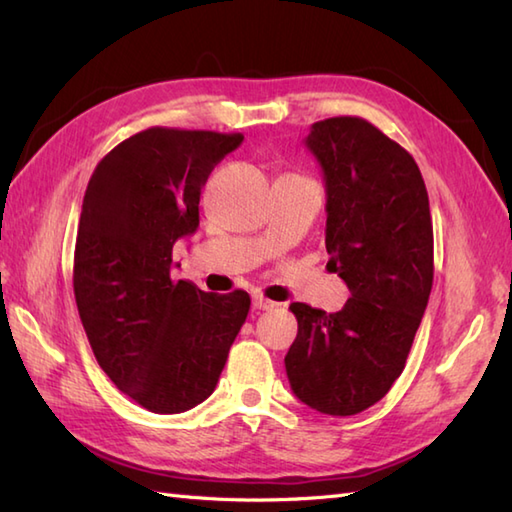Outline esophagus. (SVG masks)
Wrapping results in <instances>:
<instances>
[{
	"mask_svg": "<svg viewBox=\"0 0 512 512\" xmlns=\"http://www.w3.org/2000/svg\"><path fill=\"white\" fill-rule=\"evenodd\" d=\"M253 308L255 310H273L275 308V301H270L262 295H253Z\"/></svg>",
	"mask_w": 512,
	"mask_h": 512,
	"instance_id": "34e87169",
	"label": "esophagus"
}]
</instances>
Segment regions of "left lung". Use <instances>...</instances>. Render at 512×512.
<instances>
[{"label":"left lung","instance_id":"1","mask_svg":"<svg viewBox=\"0 0 512 512\" xmlns=\"http://www.w3.org/2000/svg\"><path fill=\"white\" fill-rule=\"evenodd\" d=\"M306 147L325 180L328 266L350 288L343 310L290 303L299 332L286 354L295 396L354 416L405 369L433 286V226L422 173L407 149L358 116L314 123Z\"/></svg>","mask_w":512,"mask_h":512}]
</instances>
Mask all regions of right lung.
I'll return each instance as SVG.
<instances>
[{"instance_id":"add662e5","label":"right lung","mask_w":512,"mask_h":512,"mask_svg":"<svg viewBox=\"0 0 512 512\" xmlns=\"http://www.w3.org/2000/svg\"><path fill=\"white\" fill-rule=\"evenodd\" d=\"M242 134L149 127L96 165L74 248V297L112 383L154 413L213 394L242 328L244 290L213 295L171 277L173 244L200 224V193Z\"/></svg>"}]
</instances>
